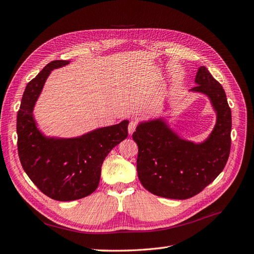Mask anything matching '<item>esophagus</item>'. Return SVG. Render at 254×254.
Segmentation results:
<instances>
[{
    "instance_id": "obj_1",
    "label": "esophagus",
    "mask_w": 254,
    "mask_h": 254,
    "mask_svg": "<svg viewBox=\"0 0 254 254\" xmlns=\"http://www.w3.org/2000/svg\"><path fill=\"white\" fill-rule=\"evenodd\" d=\"M135 128H136V123L134 121H130L128 125V133L132 134L135 131Z\"/></svg>"
}]
</instances>
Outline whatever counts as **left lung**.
<instances>
[{"mask_svg":"<svg viewBox=\"0 0 254 254\" xmlns=\"http://www.w3.org/2000/svg\"><path fill=\"white\" fill-rule=\"evenodd\" d=\"M190 91L209 97L216 123L201 142L183 139L165 117L142 121L132 139L137 145L136 171L142 186L153 195L188 199L197 195L222 172L231 148V109L225 90L205 66L198 68Z\"/></svg>","mask_w":254,"mask_h":254,"instance_id":"obj_1","label":"left lung"}]
</instances>
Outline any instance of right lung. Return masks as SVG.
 Masks as SVG:
<instances>
[{"instance_id":"add662e5","label":"right lung","mask_w":254,"mask_h":254,"mask_svg":"<svg viewBox=\"0 0 254 254\" xmlns=\"http://www.w3.org/2000/svg\"><path fill=\"white\" fill-rule=\"evenodd\" d=\"M68 64L70 60H54L27 83L17 117L23 170L43 194L58 201H72L93 193L99 184L104 160L126 139L129 124L124 120L74 137L44 134L34 117L36 103L51 72Z\"/></svg>"}]
</instances>
